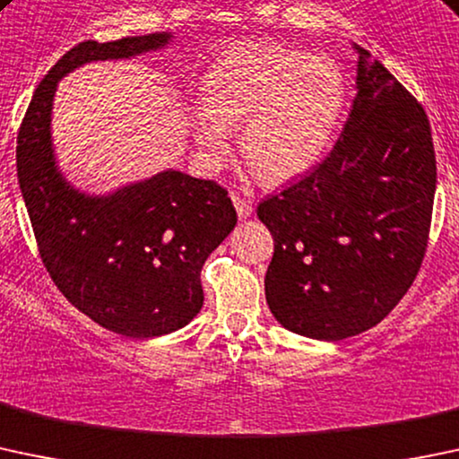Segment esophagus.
<instances>
[{
	"mask_svg": "<svg viewBox=\"0 0 459 459\" xmlns=\"http://www.w3.org/2000/svg\"><path fill=\"white\" fill-rule=\"evenodd\" d=\"M230 197H233V204H235V209H238L239 220H246V217L253 215V202H250L248 197L239 195V193H233Z\"/></svg>",
	"mask_w": 459,
	"mask_h": 459,
	"instance_id": "obj_1",
	"label": "esophagus"
}]
</instances>
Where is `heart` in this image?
Returning <instances> with one entry per match:
<instances>
[{
  "mask_svg": "<svg viewBox=\"0 0 459 459\" xmlns=\"http://www.w3.org/2000/svg\"><path fill=\"white\" fill-rule=\"evenodd\" d=\"M343 67L330 55L238 46L206 70L193 141L209 162L224 160L242 127V156L266 182L301 176L325 153L345 108Z\"/></svg>",
  "mask_w": 459,
  "mask_h": 459,
  "instance_id": "b5f03b06",
  "label": "heart"
}]
</instances>
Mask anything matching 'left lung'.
I'll list each match as a JSON object with an SVG mask.
<instances>
[{"mask_svg":"<svg viewBox=\"0 0 459 459\" xmlns=\"http://www.w3.org/2000/svg\"><path fill=\"white\" fill-rule=\"evenodd\" d=\"M343 134L321 165L270 195L266 301L286 330L341 341L383 321L422 266L436 152L422 105L363 48Z\"/></svg>","mask_w":459,"mask_h":459,"instance_id":"left-lung-1","label":"left lung"}]
</instances>
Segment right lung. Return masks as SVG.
<instances>
[{
    "instance_id": "obj_1",
    "label": "right lung",
    "mask_w": 459,
    "mask_h": 459,
    "mask_svg": "<svg viewBox=\"0 0 459 459\" xmlns=\"http://www.w3.org/2000/svg\"><path fill=\"white\" fill-rule=\"evenodd\" d=\"M169 39L153 32L67 50L39 83L17 134L19 186L43 266L72 306L132 339L180 330L200 312L202 266L235 229L238 213L224 186L182 171L103 197L72 189L52 152V99L74 67L129 59Z\"/></svg>"
}]
</instances>
